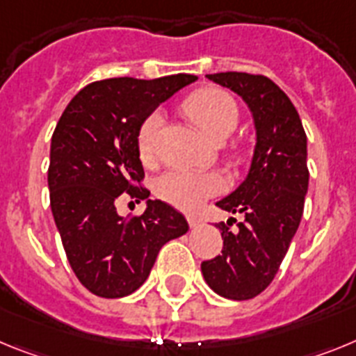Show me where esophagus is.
<instances>
[{
	"label": "esophagus",
	"mask_w": 356,
	"mask_h": 356,
	"mask_svg": "<svg viewBox=\"0 0 356 356\" xmlns=\"http://www.w3.org/2000/svg\"><path fill=\"white\" fill-rule=\"evenodd\" d=\"M188 224H190L191 227H199L200 218H197V216H188Z\"/></svg>",
	"instance_id": "34e87169"
}]
</instances>
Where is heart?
<instances>
[{
    "label": "heart",
    "instance_id": "b5f03b06",
    "mask_svg": "<svg viewBox=\"0 0 356 356\" xmlns=\"http://www.w3.org/2000/svg\"><path fill=\"white\" fill-rule=\"evenodd\" d=\"M184 113L199 127L204 136L213 143L224 141L234 131L238 122V109L233 98L220 89H199L184 102ZM165 123L163 113L156 111L145 120L138 136V150L143 161H150L156 154L157 136ZM224 190L220 175L206 172L172 170L161 175L156 182V193L184 211H193L209 197Z\"/></svg>",
    "mask_w": 356,
    "mask_h": 356
}]
</instances>
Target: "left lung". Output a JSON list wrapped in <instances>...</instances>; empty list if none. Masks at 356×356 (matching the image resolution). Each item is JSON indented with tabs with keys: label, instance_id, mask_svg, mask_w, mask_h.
Listing matches in <instances>:
<instances>
[{
	"label": "left lung",
	"instance_id": "obj_1",
	"mask_svg": "<svg viewBox=\"0 0 356 356\" xmlns=\"http://www.w3.org/2000/svg\"><path fill=\"white\" fill-rule=\"evenodd\" d=\"M206 76L245 102L256 131L245 179L216 202L245 220L236 231L216 224L224 238L222 254L200 265L213 292L245 301L270 285L301 222L308 191L307 134L290 98L267 76L236 71Z\"/></svg>",
	"mask_w": 356,
	"mask_h": 356
}]
</instances>
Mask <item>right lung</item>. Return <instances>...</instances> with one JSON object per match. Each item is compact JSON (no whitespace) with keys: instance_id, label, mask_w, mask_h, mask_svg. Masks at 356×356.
Returning <instances> with one entry per match:
<instances>
[{"instance_id":"add662e5","label":"right lung","mask_w":356,"mask_h":356,"mask_svg":"<svg viewBox=\"0 0 356 356\" xmlns=\"http://www.w3.org/2000/svg\"><path fill=\"white\" fill-rule=\"evenodd\" d=\"M195 75L138 80L122 76L86 86L67 104L51 136L48 188L67 261L89 292L125 298L147 281L161 247L188 233L186 218L134 182L143 179L138 136L163 102ZM122 193L147 200L141 217L115 211Z\"/></svg>"}]
</instances>
